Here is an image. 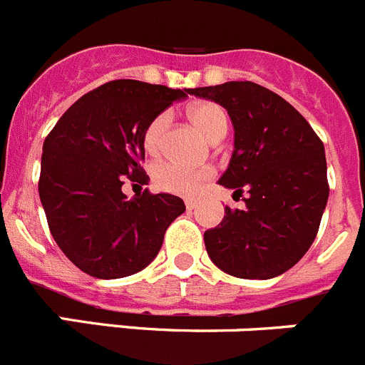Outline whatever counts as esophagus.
<instances>
[{"label":"esophagus","instance_id":"34e87169","mask_svg":"<svg viewBox=\"0 0 365 365\" xmlns=\"http://www.w3.org/2000/svg\"><path fill=\"white\" fill-rule=\"evenodd\" d=\"M196 205H198V203H196V200H185V207L189 209V211H192Z\"/></svg>","mask_w":365,"mask_h":365}]
</instances>
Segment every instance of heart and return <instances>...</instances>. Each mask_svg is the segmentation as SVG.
<instances>
[{
  "instance_id": "1",
  "label": "heart",
  "mask_w": 365,
  "mask_h": 365,
  "mask_svg": "<svg viewBox=\"0 0 365 365\" xmlns=\"http://www.w3.org/2000/svg\"><path fill=\"white\" fill-rule=\"evenodd\" d=\"M190 121L205 134L211 142L222 140L229 130V118L222 105L215 101H200V103L190 105L189 110ZM170 114L160 113L149 121V125L143 130V147L147 153L158 154L163 147L165 133L169 129ZM212 178L211 167H198L190 169L175 162H163L154 167L153 180L154 185L160 190H165L170 195L192 196L196 195L209 180Z\"/></svg>"
}]
</instances>
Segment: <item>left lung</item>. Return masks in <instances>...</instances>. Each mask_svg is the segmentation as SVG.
I'll return each instance as SVG.
<instances>
[{"label": "left lung", "mask_w": 365, "mask_h": 365, "mask_svg": "<svg viewBox=\"0 0 365 365\" xmlns=\"http://www.w3.org/2000/svg\"><path fill=\"white\" fill-rule=\"evenodd\" d=\"M225 107L235 153L220 185L244 195L203 235L211 260L236 278L267 280L293 267L317 238L329 196L324 143L304 116L269 88L227 81L190 88Z\"/></svg>", "instance_id": "obj_1"}]
</instances>
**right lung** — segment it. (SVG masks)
<instances>
[{"label":"right lung","instance_id":"1","mask_svg":"<svg viewBox=\"0 0 365 365\" xmlns=\"http://www.w3.org/2000/svg\"><path fill=\"white\" fill-rule=\"evenodd\" d=\"M190 94L163 85L114 80L81 96L43 142L38 190L56 244L94 278L130 277L156 258L185 203L145 185L143 130L173 101Z\"/></svg>","mask_w":365,"mask_h":365}]
</instances>
